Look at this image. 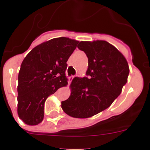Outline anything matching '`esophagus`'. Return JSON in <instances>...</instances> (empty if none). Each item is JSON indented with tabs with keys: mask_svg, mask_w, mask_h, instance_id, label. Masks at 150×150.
<instances>
[{
	"mask_svg": "<svg viewBox=\"0 0 150 150\" xmlns=\"http://www.w3.org/2000/svg\"><path fill=\"white\" fill-rule=\"evenodd\" d=\"M73 78H74L73 75H71V76H69V78H68V83H70L72 82V81Z\"/></svg>",
	"mask_w": 150,
	"mask_h": 150,
	"instance_id": "obj_1",
	"label": "esophagus"
}]
</instances>
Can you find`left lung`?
Segmentation results:
<instances>
[{
	"label": "left lung",
	"instance_id": "obj_1",
	"mask_svg": "<svg viewBox=\"0 0 150 150\" xmlns=\"http://www.w3.org/2000/svg\"><path fill=\"white\" fill-rule=\"evenodd\" d=\"M78 48L88 59L87 77L72 80L71 94L62 102V108L71 117L87 118L117 99L128 81L129 67L124 56L105 40L81 41Z\"/></svg>",
	"mask_w": 150,
	"mask_h": 150
}]
</instances>
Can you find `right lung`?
<instances>
[{
	"instance_id": "1",
	"label": "right lung",
	"mask_w": 150,
	"mask_h": 150,
	"mask_svg": "<svg viewBox=\"0 0 150 150\" xmlns=\"http://www.w3.org/2000/svg\"><path fill=\"white\" fill-rule=\"evenodd\" d=\"M78 42L64 37L51 39L24 59L18 75L17 112L27 125L41 122L47 98L67 85V62Z\"/></svg>"
}]
</instances>
